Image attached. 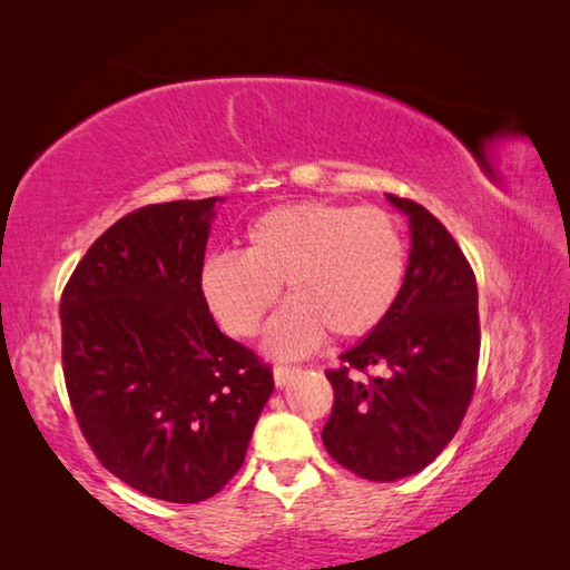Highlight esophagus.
<instances>
[{"label": "esophagus", "instance_id": "esophagus-1", "mask_svg": "<svg viewBox=\"0 0 570 570\" xmlns=\"http://www.w3.org/2000/svg\"><path fill=\"white\" fill-rule=\"evenodd\" d=\"M294 374H298L296 366H288V364H276L274 366V382L276 387H284V384L294 377Z\"/></svg>", "mask_w": 570, "mask_h": 570}]
</instances>
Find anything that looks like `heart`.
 Returning <instances> with one entry per match:
<instances>
[{
  "instance_id": "obj_1",
  "label": "heart",
  "mask_w": 570,
  "mask_h": 570,
  "mask_svg": "<svg viewBox=\"0 0 570 570\" xmlns=\"http://www.w3.org/2000/svg\"><path fill=\"white\" fill-rule=\"evenodd\" d=\"M407 274L400 220L377 206L298 200L258 216L240 254L210 256L200 288L236 336H256L284 284L292 298L268 330L278 356L312 352L332 332L364 336L387 320Z\"/></svg>"
}]
</instances>
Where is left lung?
Listing matches in <instances>:
<instances>
[{"instance_id":"left-lung-1","label":"left lung","mask_w":570,"mask_h":570,"mask_svg":"<svg viewBox=\"0 0 570 570\" xmlns=\"http://www.w3.org/2000/svg\"><path fill=\"white\" fill-rule=\"evenodd\" d=\"M387 198L410 218L407 274L387 320L326 370L334 404L322 430L326 452L374 482L414 475L445 450L475 392L480 356L478 284L458 240L424 206ZM372 365L389 374L372 379Z\"/></svg>"}]
</instances>
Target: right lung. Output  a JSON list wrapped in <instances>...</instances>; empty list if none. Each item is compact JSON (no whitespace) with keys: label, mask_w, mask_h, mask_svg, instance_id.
I'll use <instances>...</instances> for the list:
<instances>
[{"label":"right lung","mask_w":570,"mask_h":570,"mask_svg":"<svg viewBox=\"0 0 570 570\" xmlns=\"http://www.w3.org/2000/svg\"><path fill=\"white\" fill-rule=\"evenodd\" d=\"M216 200L122 216L60 298L85 440L115 478L168 503H200L236 475L274 392L272 366L218 330L200 288Z\"/></svg>","instance_id":"right-lung-1"}]
</instances>
